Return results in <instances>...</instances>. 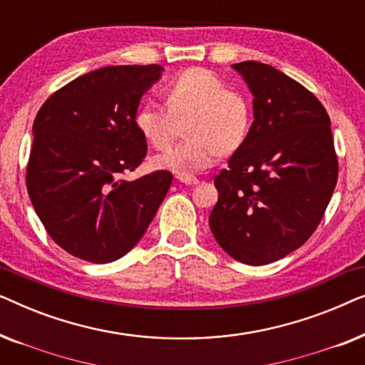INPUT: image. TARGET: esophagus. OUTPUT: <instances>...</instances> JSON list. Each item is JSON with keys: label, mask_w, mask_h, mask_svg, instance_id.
Masks as SVG:
<instances>
[{"label": "esophagus", "mask_w": 365, "mask_h": 365, "mask_svg": "<svg viewBox=\"0 0 365 365\" xmlns=\"http://www.w3.org/2000/svg\"><path fill=\"white\" fill-rule=\"evenodd\" d=\"M178 181H181L184 184H187V186H194V184H197V178L194 176H184V174H179L178 176Z\"/></svg>", "instance_id": "esophagus-1"}]
</instances>
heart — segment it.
I'll use <instances>...</instances> for the list:
<instances>
[{
    "mask_svg": "<svg viewBox=\"0 0 365 365\" xmlns=\"http://www.w3.org/2000/svg\"><path fill=\"white\" fill-rule=\"evenodd\" d=\"M166 106L146 101L134 123L153 148L168 149L186 124L187 139L154 158V166L184 176L214 166L222 153H232L246 141L252 124V103L246 93L226 88L217 74L189 68L164 88Z\"/></svg>",
    "mask_w": 365,
    "mask_h": 365,
    "instance_id": "obj_1",
    "label": "heart"
}]
</instances>
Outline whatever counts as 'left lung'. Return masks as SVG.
<instances>
[{"label": "left lung", "instance_id": "left-lung-1", "mask_svg": "<svg viewBox=\"0 0 365 365\" xmlns=\"http://www.w3.org/2000/svg\"><path fill=\"white\" fill-rule=\"evenodd\" d=\"M254 94L246 141L216 174L209 226L229 256L249 266L301 247L326 212L339 163L331 119L314 94L279 69L232 64Z\"/></svg>", "mask_w": 365, "mask_h": 365}]
</instances>
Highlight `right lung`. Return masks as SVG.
Instances as JSON below:
<instances>
[{"label": "right lung", "instance_id": "obj_1", "mask_svg": "<svg viewBox=\"0 0 365 365\" xmlns=\"http://www.w3.org/2000/svg\"><path fill=\"white\" fill-rule=\"evenodd\" d=\"M163 66H106L73 79L34 118L26 187L54 242L94 264L123 257L146 232L173 174L123 176L146 158L134 123L141 96Z\"/></svg>", "mask_w": 365, "mask_h": 365}]
</instances>
